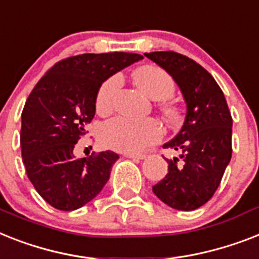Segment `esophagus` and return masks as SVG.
<instances>
[{"label": "esophagus", "instance_id": "obj_1", "mask_svg": "<svg viewBox=\"0 0 259 259\" xmlns=\"http://www.w3.org/2000/svg\"><path fill=\"white\" fill-rule=\"evenodd\" d=\"M126 158H132V159H145L146 155L145 154H133V153H126L125 154Z\"/></svg>", "mask_w": 259, "mask_h": 259}]
</instances>
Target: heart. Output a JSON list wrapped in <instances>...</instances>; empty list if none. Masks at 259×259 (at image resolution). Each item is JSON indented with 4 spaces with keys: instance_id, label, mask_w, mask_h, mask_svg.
I'll return each mask as SVG.
<instances>
[{
    "instance_id": "b5f03b06",
    "label": "heart",
    "mask_w": 259,
    "mask_h": 259,
    "mask_svg": "<svg viewBox=\"0 0 259 259\" xmlns=\"http://www.w3.org/2000/svg\"><path fill=\"white\" fill-rule=\"evenodd\" d=\"M137 85L153 100H165L171 96L174 81L171 75L154 65H145L134 73ZM122 79L113 75L101 85L96 98V108L100 113H109L113 109L115 96L121 88ZM165 111L171 114L173 110L166 106ZM162 137V126L155 119H130L117 117L102 125L100 132L101 142L109 149L122 153H140Z\"/></svg>"
}]
</instances>
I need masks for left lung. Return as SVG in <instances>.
Here are the masks:
<instances>
[{
  "label": "left lung",
  "mask_w": 259,
  "mask_h": 259,
  "mask_svg": "<svg viewBox=\"0 0 259 259\" xmlns=\"http://www.w3.org/2000/svg\"><path fill=\"white\" fill-rule=\"evenodd\" d=\"M145 56L171 75L186 104L184 125L163 145L180 158H166L167 173L153 193L173 209H198L213 197L232 158V114L213 75L195 61L176 52Z\"/></svg>",
  "instance_id": "8db88e82"
}]
</instances>
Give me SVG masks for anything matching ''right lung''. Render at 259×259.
<instances>
[{
    "label": "right lung",
    "instance_id": "add662e5",
    "mask_svg": "<svg viewBox=\"0 0 259 259\" xmlns=\"http://www.w3.org/2000/svg\"><path fill=\"white\" fill-rule=\"evenodd\" d=\"M142 58L123 52L69 57L57 62L27 97L21 114L22 158L27 178L56 209H79L109 181L118 154L106 150L75 158L74 145L96 114L101 85Z\"/></svg>",
    "mask_w": 259,
    "mask_h": 259
}]
</instances>
